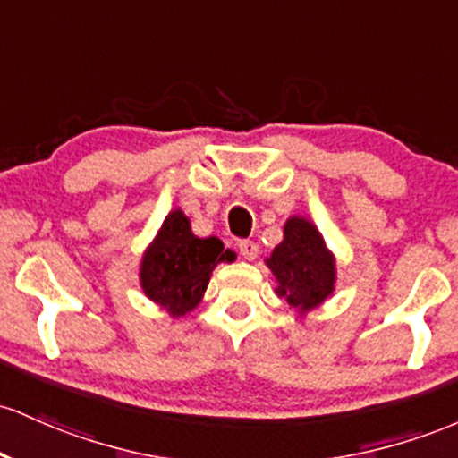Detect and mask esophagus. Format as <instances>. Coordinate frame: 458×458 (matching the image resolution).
<instances>
[{"instance_id": "34e87169", "label": "esophagus", "mask_w": 458, "mask_h": 458, "mask_svg": "<svg viewBox=\"0 0 458 458\" xmlns=\"http://www.w3.org/2000/svg\"><path fill=\"white\" fill-rule=\"evenodd\" d=\"M257 253H259V246H257L253 240H242V242H240V255H242L244 259L253 261Z\"/></svg>"}]
</instances>
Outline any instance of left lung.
Here are the masks:
<instances>
[{
    "mask_svg": "<svg viewBox=\"0 0 458 458\" xmlns=\"http://www.w3.org/2000/svg\"><path fill=\"white\" fill-rule=\"evenodd\" d=\"M266 264L276 279V294L298 313L316 310L335 290V257L316 225L301 216L287 218L284 240Z\"/></svg>",
    "mask_w": 458,
    "mask_h": 458,
    "instance_id": "8db88e82",
    "label": "left lung"
}]
</instances>
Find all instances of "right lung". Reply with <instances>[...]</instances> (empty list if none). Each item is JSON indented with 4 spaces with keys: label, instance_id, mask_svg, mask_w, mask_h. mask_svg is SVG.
Instances as JSON below:
<instances>
[{
    "label": "right lung",
    "instance_id": "right-lung-1",
    "mask_svg": "<svg viewBox=\"0 0 458 458\" xmlns=\"http://www.w3.org/2000/svg\"><path fill=\"white\" fill-rule=\"evenodd\" d=\"M233 259L218 238H197L186 214L174 209L142 255L140 285L173 318L186 316L201 302L216 266Z\"/></svg>",
    "mask_w": 458,
    "mask_h": 458
}]
</instances>
